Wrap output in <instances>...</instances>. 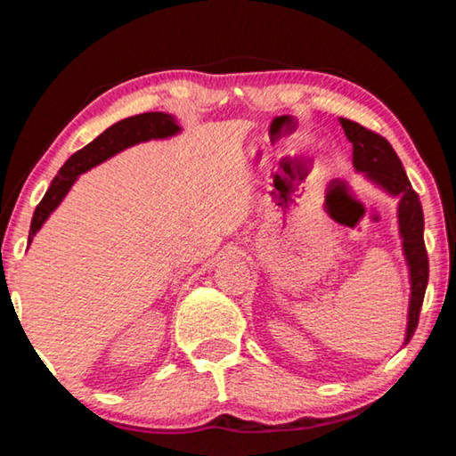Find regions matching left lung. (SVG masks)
Instances as JSON below:
<instances>
[{"instance_id":"1","label":"left lung","mask_w":456,"mask_h":456,"mask_svg":"<svg viewBox=\"0 0 456 456\" xmlns=\"http://www.w3.org/2000/svg\"><path fill=\"white\" fill-rule=\"evenodd\" d=\"M346 136L354 144V168L360 173H366L368 179L380 184L384 191L400 199L398 203V223L400 237H403L404 256L411 267V307H408V328L404 344L411 342L414 330L419 326L420 307L424 302V291L428 283V256L424 247V215L420 207V199L416 195L411 181L400 163L398 154L374 130L352 122L348 118H339Z\"/></svg>"}]
</instances>
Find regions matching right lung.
I'll use <instances>...</instances> for the list:
<instances>
[{
	"label": "right lung",
	"instance_id": "obj_1",
	"mask_svg": "<svg viewBox=\"0 0 456 456\" xmlns=\"http://www.w3.org/2000/svg\"><path fill=\"white\" fill-rule=\"evenodd\" d=\"M179 125H176L171 114L165 112H144L138 117H130L117 122L110 128H106L102 134L96 136L90 144L84 146L78 152H74L70 159L66 160V165L60 168L56 179L52 181L50 189L45 191L40 205L36 207L32 227H29L28 245L32 243L34 235L40 231V227L50 217V213L56 209L61 203V199L66 197V192L70 191L74 181L78 179V175L86 173L88 168L96 167L102 160L114 157V154L128 149V146L151 141V138H167L179 133Z\"/></svg>",
	"mask_w": 456,
	"mask_h": 456
}]
</instances>
